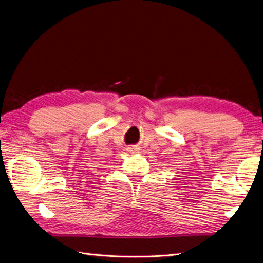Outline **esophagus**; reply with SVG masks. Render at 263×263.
Returning <instances> with one entry per match:
<instances>
[{"label":"esophagus","instance_id":"obj_1","mask_svg":"<svg viewBox=\"0 0 263 263\" xmlns=\"http://www.w3.org/2000/svg\"><path fill=\"white\" fill-rule=\"evenodd\" d=\"M127 151L130 152V153H136L138 151V148H137L136 146H130V147H128Z\"/></svg>","mask_w":263,"mask_h":263}]
</instances>
